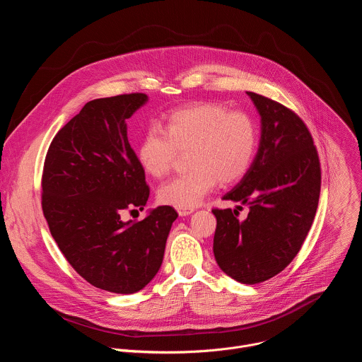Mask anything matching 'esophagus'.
I'll list each match as a JSON object with an SVG mask.
<instances>
[{"label":"esophagus","mask_w":362,"mask_h":362,"mask_svg":"<svg viewBox=\"0 0 362 362\" xmlns=\"http://www.w3.org/2000/svg\"><path fill=\"white\" fill-rule=\"evenodd\" d=\"M177 211H178V215H180V216H187V215H189V214L194 212L192 208H178Z\"/></svg>","instance_id":"34e87169"}]
</instances>
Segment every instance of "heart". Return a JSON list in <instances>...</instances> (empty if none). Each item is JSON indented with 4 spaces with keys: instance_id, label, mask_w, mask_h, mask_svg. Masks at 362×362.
Masks as SVG:
<instances>
[{
    "instance_id": "obj_1",
    "label": "heart",
    "mask_w": 362,
    "mask_h": 362,
    "mask_svg": "<svg viewBox=\"0 0 362 362\" xmlns=\"http://www.w3.org/2000/svg\"><path fill=\"white\" fill-rule=\"evenodd\" d=\"M258 144L254 119L211 103L173 111L164 131L153 125L142 134L136 157L154 178L170 173L178 151H188L189 171L165 182L158 199L175 208H194L216 182L231 184L250 170Z\"/></svg>"
}]
</instances>
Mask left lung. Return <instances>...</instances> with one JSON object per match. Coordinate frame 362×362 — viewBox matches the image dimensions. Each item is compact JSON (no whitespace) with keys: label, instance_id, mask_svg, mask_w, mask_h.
Listing matches in <instances>:
<instances>
[{"label":"left lung","instance_id":"obj_1","mask_svg":"<svg viewBox=\"0 0 362 362\" xmlns=\"http://www.w3.org/2000/svg\"><path fill=\"white\" fill-rule=\"evenodd\" d=\"M261 117L257 156L243 180L223 199L233 211L212 209L216 218L214 257L243 284H258L290 264L313 226L321 189V168L303 119L267 97L248 93ZM243 204L249 215L240 219Z\"/></svg>","mask_w":362,"mask_h":362}]
</instances>
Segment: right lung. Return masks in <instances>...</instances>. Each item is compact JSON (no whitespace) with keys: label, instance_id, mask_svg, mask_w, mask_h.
<instances>
[{"label":"right lung","instance_id":"1","mask_svg":"<svg viewBox=\"0 0 362 362\" xmlns=\"http://www.w3.org/2000/svg\"><path fill=\"white\" fill-rule=\"evenodd\" d=\"M146 94L87 103L54 136L42 173V211L58 248L86 281L115 294L142 290L158 272L177 211L161 205L142 221L150 188L127 136Z\"/></svg>","mask_w":362,"mask_h":362}]
</instances>
